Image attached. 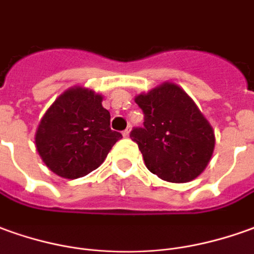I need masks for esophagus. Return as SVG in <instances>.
Listing matches in <instances>:
<instances>
[{
	"label": "esophagus",
	"instance_id": "1",
	"mask_svg": "<svg viewBox=\"0 0 254 254\" xmlns=\"http://www.w3.org/2000/svg\"><path fill=\"white\" fill-rule=\"evenodd\" d=\"M128 135H130V130H128V128H126V130L123 131V137L127 138V137H128Z\"/></svg>",
	"mask_w": 254,
	"mask_h": 254
}]
</instances>
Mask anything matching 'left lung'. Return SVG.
I'll return each instance as SVG.
<instances>
[{
  "instance_id": "left-lung-1",
  "label": "left lung",
  "mask_w": 254,
  "mask_h": 254,
  "mask_svg": "<svg viewBox=\"0 0 254 254\" xmlns=\"http://www.w3.org/2000/svg\"><path fill=\"white\" fill-rule=\"evenodd\" d=\"M135 102L144 112V127H134L145 166L169 183L196 178L210 160L214 132L195 102L178 85L164 83Z\"/></svg>"
}]
</instances>
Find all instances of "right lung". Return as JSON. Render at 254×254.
Here are the masks:
<instances>
[{
  "label": "right lung",
  "instance_id": "obj_1",
  "mask_svg": "<svg viewBox=\"0 0 254 254\" xmlns=\"http://www.w3.org/2000/svg\"><path fill=\"white\" fill-rule=\"evenodd\" d=\"M122 137L110 128V113L102 106V97L74 87L47 110L37 128L36 145L51 170L74 180L98 169Z\"/></svg>",
  "mask_w": 254,
  "mask_h": 254
}]
</instances>
